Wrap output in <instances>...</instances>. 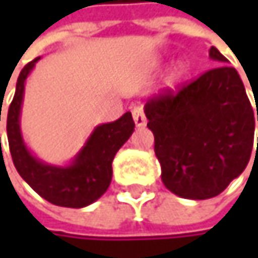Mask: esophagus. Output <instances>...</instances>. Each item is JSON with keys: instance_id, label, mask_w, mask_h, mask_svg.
I'll return each instance as SVG.
<instances>
[{"instance_id": "1", "label": "esophagus", "mask_w": 258, "mask_h": 258, "mask_svg": "<svg viewBox=\"0 0 258 258\" xmlns=\"http://www.w3.org/2000/svg\"><path fill=\"white\" fill-rule=\"evenodd\" d=\"M133 119H134L136 127H145L146 125V116H145L142 106H136L133 109Z\"/></svg>"}]
</instances>
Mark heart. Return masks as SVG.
<instances>
[{"label": "heart", "instance_id": "1", "mask_svg": "<svg viewBox=\"0 0 258 258\" xmlns=\"http://www.w3.org/2000/svg\"><path fill=\"white\" fill-rule=\"evenodd\" d=\"M182 73H183V64H182V62H176V64L172 67V70H170V73H169V76H167V80H169V82H173V80H176V79L179 78Z\"/></svg>", "mask_w": 258, "mask_h": 258}]
</instances>
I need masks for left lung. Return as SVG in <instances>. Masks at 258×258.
Returning <instances> with one entry per match:
<instances>
[{"label": "left lung", "instance_id": "1", "mask_svg": "<svg viewBox=\"0 0 258 258\" xmlns=\"http://www.w3.org/2000/svg\"><path fill=\"white\" fill-rule=\"evenodd\" d=\"M209 56L223 66L145 104L161 180L191 200L223 192L245 170L254 145L255 116L242 80L217 47Z\"/></svg>", "mask_w": 258, "mask_h": 258}]
</instances>
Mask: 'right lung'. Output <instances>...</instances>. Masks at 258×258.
I'll return each mask as SVG.
<instances>
[{"instance_id": "1", "label": "right lung", "mask_w": 258, "mask_h": 258, "mask_svg": "<svg viewBox=\"0 0 258 258\" xmlns=\"http://www.w3.org/2000/svg\"><path fill=\"white\" fill-rule=\"evenodd\" d=\"M38 59L40 56L22 69L13 101L7 112L10 154L22 179L44 200L64 208H85L107 191L112 180V161L119 148L133 134L134 121L131 113L127 112L113 122L97 125L67 166L43 163L28 149L21 131L25 82Z\"/></svg>"}]
</instances>
